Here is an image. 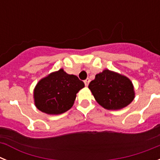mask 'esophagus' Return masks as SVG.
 Instances as JSON below:
<instances>
[{
    "label": "esophagus",
    "mask_w": 160,
    "mask_h": 160,
    "mask_svg": "<svg viewBox=\"0 0 160 160\" xmlns=\"http://www.w3.org/2000/svg\"><path fill=\"white\" fill-rule=\"evenodd\" d=\"M84 83H85V85H86V87H88L89 83H90V79L89 78L86 79V80L84 81Z\"/></svg>",
    "instance_id": "esophagus-1"
}]
</instances>
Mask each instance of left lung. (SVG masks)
Returning <instances> with one entry per match:
<instances>
[{"label": "left lung", "instance_id": "1", "mask_svg": "<svg viewBox=\"0 0 160 160\" xmlns=\"http://www.w3.org/2000/svg\"><path fill=\"white\" fill-rule=\"evenodd\" d=\"M88 87L96 102L107 110L124 108L135 96L132 82L128 77L109 70L96 74Z\"/></svg>", "mask_w": 160, "mask_h": 160}]
</instances>
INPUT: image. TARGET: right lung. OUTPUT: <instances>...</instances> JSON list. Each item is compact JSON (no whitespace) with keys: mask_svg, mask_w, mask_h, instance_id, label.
<instances>
[{"mask_svg":"<svg viewBox=\"0 0 160 160\" xmlns=\"http://www.w3.org/2000/svg\"><path fill=\"white\" fill-rule=\"evenodd\" d=\"M84 87V82L77 76L60 69L37 83L33 90L34 104L47 114H62L73 107L76 94Z\"/></svg>","mask_w":160,"mask_h":160,"instance_id":"right-lung-1","label":"right lung"}]
</instances>
